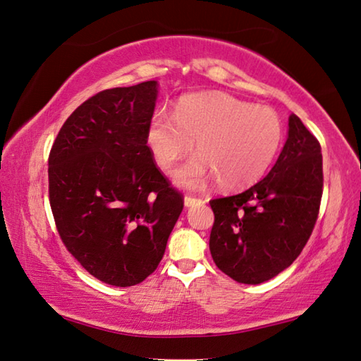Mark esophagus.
<instances>
[{"label":"esophagus","mask_w":361,"mask_h":361,"mask_svg":"<svg viewBox=\"0 0 361 361\" xmlns=\"http://www.w3.org/2000/svg\"><path fill=\"white\" fill-rule=\"evenodd\" d=\"M203 200L202 199H195V197H191V195H186L185 197V207L186 208H191L194 205H202Z\"/></svg>","instance_id":"obj_1"}]
</instances>
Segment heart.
I'll use <instances>...</instances> for the list:
<instances>
[{
  "mask_svg": "<svg viewBox=\"0 0 361 361\" xmlns=\"http://www.w3.org/2000/svg\"><path fill=\"white\" fill-rule=\"evenodd\" d=\"M195 140L200 154L176 170L175 185L200 191L218 178L221 188L240 189L271 166L283 124L274 110L226 93L183 96L173 115L158 110L148 123V148L162 170L191 153Z\"/></svg>",
  "mask_w": 361,
  "mask_h": 361,
  "instance_id": "1",
  "label": "heart"
}]
</instances>
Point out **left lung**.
<instances>
[{
  "mask_svg": "<svg viewBox=\"0 0 361 361\" xmlns=\"http://www.w3.org/2000/svg\"><path fill=\"white\" fill-rule=\"evenodd\" d=\"M322 186L320 143L292 114L283 152L265 178L209 202L216 267L241 284L265 283L290 267L312 233Z\"/></svg>",
  "mask_w": 361,
  "mask_h": 361,
  "instance_id": "left-lung-1",
  "label": "left lung"
}]
</instances>
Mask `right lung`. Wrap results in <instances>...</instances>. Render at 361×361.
Segmentation results:
<instances>
[{
    "label": "right lung",
    "mask_w": 361,
    "mask_h": 361,
    "mask_svg": "<svg viewBox=\"0 0 361 361\" xmlns=\"http://www.w3.org/2000/svg\"><path fill=\"white\" fill-rule=\"evenodd\" d=\"M156 99V80L104 90L72 112L50 149L58 233L110 286H135L158 268L183 209L147 145Z\"/></svg>",
    "instance_id": "1"
}]
</instances>
